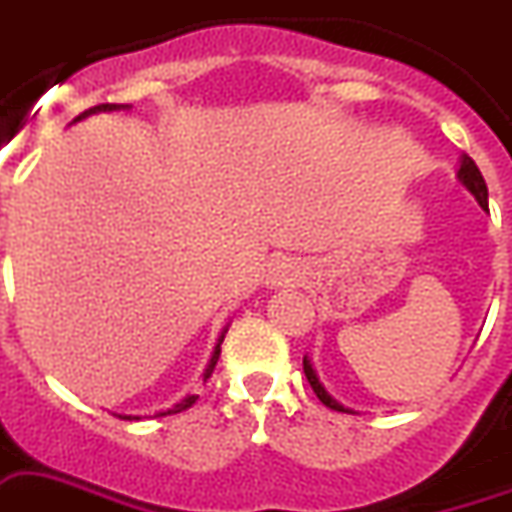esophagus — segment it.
<instances>
[{
	"label": "esophagus",
	"mask_w": 512,
	"mask_h": 512,
	"mask_svg": "<svg viewBox=\"0 0 512 512\" xmlns=\"http://www.w3.org/2000/svg\"><path fill=\"white\" fill-rule=\"evenodd\" d=\"M302 273H299V265L292 260H281V263H273L268 270V284L270 286H284L299 281Z\"/></svg>",
	"instance_id": "1"
}]
</instances>
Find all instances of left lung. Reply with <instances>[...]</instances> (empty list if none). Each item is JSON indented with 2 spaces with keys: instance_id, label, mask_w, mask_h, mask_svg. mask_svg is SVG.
Listing matches in <instances>:
<instances>
[{
  "instance_id": "left-lung-1",
  "label": "left lung",
  "mask_w": 512,
  "mask_h": 512,
  "mask_svg": "<svg viewBox=\"0 0 512 512\" xmlns=\"http://www.w3.org/2000/svg\"><path fill=\"white\" fill-rule=\"evenodd\" d=\"M458 176H460V181L465 184V189L471 191L473 197L479 199V205L484 207V210H489V194H486V181H484V176H481L479 165H476L471 157H463V165H460ZM302 365H305V376H307V381H310V386H313V392L318 394V400H321L326 407H331V410H336V413H350L347 407L339 405V402H336L334 397L326 392V389H323V384L318 381V376H315L313 365H310V360H307V357L302 360Z\"/></svg>"
}]
</instances>
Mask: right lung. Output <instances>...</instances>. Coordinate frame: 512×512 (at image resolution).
Here are the masks:
<instances>
[{
	"label": "right lung",
	"instance_id": "add662e5",
	"mask_svg": "<svg viewBox=\"0 0 512 512\" xmlns=\"http://www.w3.org/2000/svg\"><path fill=\"white\" fill-rule=\"evenodd\" d=\"M118 107H128V105H110V102H107V105L89 107V110H86V112H81V115H78L76 120L86 118V115H91V112H110V110H118ZM220 342H223V339H220ZM220 342H218V347H215V352H213V360H210V365H207V371H205V381H207V378H210V376H213L215 365H218V357H220ZM197 400H199L197 394H189V397H186V400H181V402H178V405L173 407V410H168V413H160V415H170V413H181V410H189V407L194 405V402H197ZM128 421H131V415H128Z\"/></svg>",
	"mask_w": 512,
	"mask_h": 512
}]
</instances>
